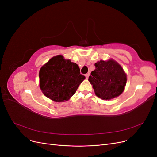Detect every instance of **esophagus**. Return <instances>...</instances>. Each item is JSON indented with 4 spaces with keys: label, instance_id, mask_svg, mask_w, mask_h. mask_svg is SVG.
<instances>
[{
    "label": "esophagus",
    "instance_id": "34e87169",
    "mask_svg": "<svg viewBox=\"0 0 157 157\" xmlns=\"http://www.w3.org/2000/svg\"><path fill=\"white\" fill-rule=\"evenodd\" d=\"M89 76H90V73H86V75H85V77H86V78H88Z\"/></svg>",
    "mask_w": 157,
    "mask_h": 157
}]
</instances>
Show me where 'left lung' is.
<instances>
[{
    "label": "left lung",
    "instance_id": "obj_1",
    "mask_svg": "<svg viewBox=\"0 0 157 157\" xmlns=\"http://www.w3.org/2000/svg\"><path fill=\"white\" fill-rule=\"evenodd\" d=\"M96 69L88 78L95 94L102 99H111L122 94L126 83V75L115 61L101 60L94 64Z\"/></svg>",
    "mask_w": 157,
    "mask_h": 157
}]
</instances>
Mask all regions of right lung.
<instances>
[{
    "mask_svg": "<svg viewBox=\"0 0 157 157\" xmlns=\"http://www.w3.org/2000/svg\"><path fill=\"white\" fill-rule=\"evenodd\" d=\"M40 88L45 96L57 102L67 101L85 79L78 65L61 55L51 58L39 71Z\"/></svg>",
    "mask_w": 157,
    "mask_h": 157,
    "instance_id": "right-lung-1",
    "label": "right lung"
}]
</instances>
